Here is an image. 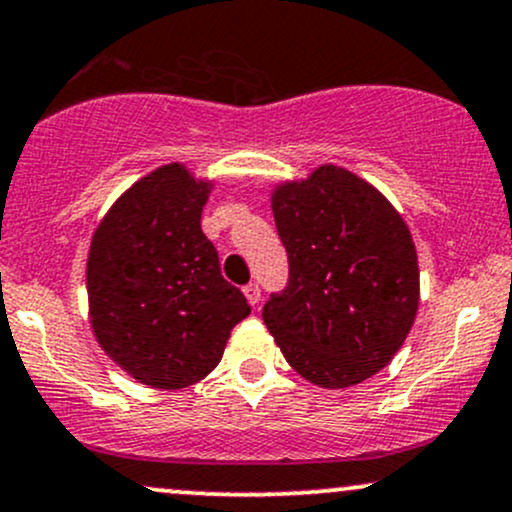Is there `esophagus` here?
<instances>
[{
	"instance_id": "obj_1",
	"label": "esophagus",
	"mask_w": 512,
	"mask_h": 512,
	"mask_svg": "<svg viewBox=\"0 0 512 512\" xmlns=\"http://www.w3.org/2000/svg\"><path fill=\"white\" fill-rule=\"evenodd\" d=\"M243 293H245V298H248V303L252 305V308H255V305L260 303L262 291H260V286H257V284H248V286H243Z\"/></svg>"
}]
</instances>
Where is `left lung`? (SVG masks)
I'll use <instances>...</instances> for the list:
<instances>
[{
  "mask_svg": "<svg viewBox=\"0 0 512 512\" xmlns=\"http://www.w3.org/2000/svg\"><path fill=\"white\" fill-rule=\"evenodd\" d=\"M272 211L289 286L264 303V325L308 383H363L402 349L419 310L407 221L378 187L332 163L274 185Z\"/></svg>",
  "mask_w": 512,
  "mask_h": 512,
  "instance_id": "1",
  "label": "left lung"
}]
</instances>
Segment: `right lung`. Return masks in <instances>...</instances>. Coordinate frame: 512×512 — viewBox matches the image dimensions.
I'll return each instance as SVG.
<instances>
[{
  "label": "right lung",
  "instance_id": "add662e5",
  "mask_svg": "<svg viewBox=\"0 0 512 512\" xmlns=\"http://www.w3.org/2000/svg\"><path fill=\"white\" fill-rule=\"evenodd\" d=\"M211 190L185 163L151 170L115 199L88 248L91 330L113 363L156 390L207 378L250 315L202 233Z\"/></svg>",
  "mask_w": 512,
  "mask_h": 512
}]
</instances>
